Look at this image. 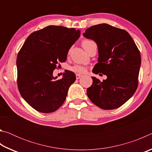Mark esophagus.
<instances>
[{
	"instance_id": "34e87169",
	"label": "esophagus",
	"mask_w": 152,
	"mask_h": 152,
	"mask_svg": "<svg viewBox=\"0 0 152 152\" xmlns=\"http://www.w3.org/2000/svg\"><path fill=\"white\" fill-rule=\"evenodd\" d=\"M76 79H79L81 77V75H80V74H76Z\"/></svg>"
}]
</instances>
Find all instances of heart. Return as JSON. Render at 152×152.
<instances>
[{
  "instance_id": "1",
  "label": "heart",
  "mask_w": 152,
  "mask_h": 152,
  "mask_svg": "<svg viewBox=\"0 0 152 152\" xmlns=\"http://www.w3.org/2000/svg\"><path fill=\"white\" fill-rule=\"evenodd\" d=\"M93 43V42L91 40L84 39L83 42H82V46H83L84 48L85 49L87 45L91 44V43ZM70 70H72L75 73L83 74V73H85L86 72V68L83 66L78 65V64H76V65H74V66L71 67Z\"/></svg>"
}]
</instances>
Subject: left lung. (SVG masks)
<instances>
[{
    "label": "left lung",
    "instance_id": "8db88e82",
    "mask_svg": "<svg viewBox=\"0 0 152 152\" xmlns=\"http://www.w3.org/2000/svg\"><path fill=\"white\" fill-rule=\"evenodd\" d=\"M83 36L97 44L98 63L92 72L107 78L92 76L87 95L94 104L105 110L120 107L135 93L138 85L141 55L134 41L125 30L107 23L86 29Z\"/></svg>",
    "mask_w": 152,
    "mask_h": 152
}]
</instances>
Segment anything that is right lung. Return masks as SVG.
Segmentation results:
<instances>
[{"label":"right lung","mask_w":152,"mask_h":152,"mask_svg":"<svg viewBox=\"0 0 152 152\" xmlns=\"http://www.w3.org/2000/svg\"><path fill=\"white\" fill-rule=\"evenodd\" d=\"M80 36L79 29L50 25L29 35L20 50L18 88L25 101L37 111L54 112L65 101L75 74L66 70L62 78L57 80L53 72L59 62L66 61L69 50Z\"/></svg>","instance_id":"obj_1"}]
</instances>
